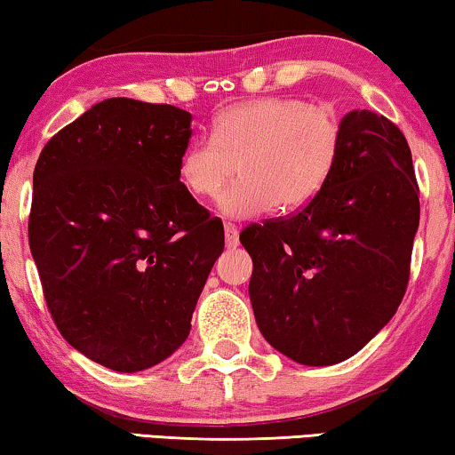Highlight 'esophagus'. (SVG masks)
<instances>
[{"label":"esophagus","instance_id":"obj_1","mask_svg":"<svg viewBox=\"0 0 455 455\" xmlns=\"http://www.w3.org/2000/svg\"><path fill=\"white\" fill-rule=\"evenodd\" d=\"M223 232H226V246L228 248H235L240 244L238 228L232 226V223H226V226H223Z\"/></svg>","mask_w":455,"mask_h":455}]
</instances>
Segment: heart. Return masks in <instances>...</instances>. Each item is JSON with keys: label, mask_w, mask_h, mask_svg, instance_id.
I'll return each instance as SVG.
<instances>
[{"label": "heart", "mask_w": 455, "mask_h": 455, "mask_svg": "<svg viewBox=\"0 0 455 455\" xmlns=\"http://www.w3.org/2000/svg\"><path fill=\"white\" fill-rule=\"evenodd\" d=\"M341 147V124L327 105L296 97H263L223 109L213 139L190 142L180 155V182L192 196L213 198L238 165L240 180L217 201L232 220L277 204L296 211L319 195Z\"/></svg>", "instance_id": "heart-1"}]
</instances>
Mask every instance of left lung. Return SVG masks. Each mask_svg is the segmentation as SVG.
Masks as SVG:
<instances>
[{
	"mask_svg": "<svg viewBox=\"0 0 455 455\" xmlns=\"http://www.w3.org/2000/svg\"><path fill=\"white\" fill-rule=\"evenodd\" d=\"M319 195L296 215L240 234L263 338L294 363L329 366L369 344L400 307L420 203L400 128L369 109L341 117Z\"/></svg>",
	"mask_w": 455,
	"mask_h": 455,
	"instance_id": "8db88e82",
	"label": "left lung"
}]
</instances>
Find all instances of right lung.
Segmentation results:
<instances>
[{
    "instance_id": "obj_1",
    "label": "right lung",
    "mask_w": 455,
    "mask_h": 455,
    "mask_svg": "<svg viewBox=\"0 0 455 455\" xmlns=\"http://www.w3.org/2000/svg\"><path fill=\"white\" fill-rule=\"evenodd\" d=\"M192 116L105 99L47 142L28 242L47 307L74 350L117 372L151 369L190 333L223 226L178 176Z\"/></svg>"
}]
</instances>
